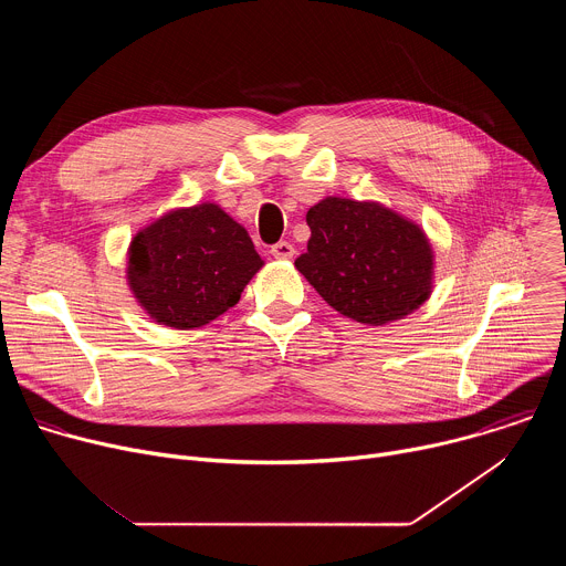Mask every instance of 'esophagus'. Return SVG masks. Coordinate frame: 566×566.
<instances>
[{"instance_id":"obj_1","label":"esophagus","mask_w":566,"mask_h":566,"mask_svg":"<svg viewBox=\"0 0 566 566\" xmlns=\"http://www.w3.org/2000/svg\"><path fill=\"white\" fill-rule=\"evenodd\" d=\"M271 255L275 260H291L295 255V249L293 244H289V241H277V244L271 249Z\"/></svg>"}]
</instances>
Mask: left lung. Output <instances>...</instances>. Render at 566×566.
Segmentation results:
<instances>
[{"mask_svg": "<svg viewBox=\"0 0 566 566\" xmlns=\"http://www.w3.org/2000/svg\"><path fill=\"white\" fill-rule=\"evenodd\" d=\"M311 237L295 269L338 313L382 327L417 311L434 286L426 230L378 201L327 197L306 212Z\"/></svg>", "mask_w": 566, "mask_h": 566, "instance_id": "8db88e82", "label": "left lung"}]
</instances>
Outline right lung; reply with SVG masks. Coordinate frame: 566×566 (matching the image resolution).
<instances>
[{"instance_id":"right-lung-1","label":"right lung","mask_w":566,"mask_h":566,"mask_svg":"<svg viewBox=\"0 0 566 566\" xmlns=\"http://www.w3.org/2000/svg\"><path fill=\"white\" fill-rule=\"evenodd\" d=\"M264 266L249 230L217 203L175 208L138 230L127 284L143 311L172 329H199L241 297Z\"/></svg>"}]
</instances>
